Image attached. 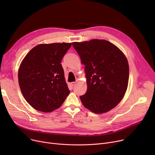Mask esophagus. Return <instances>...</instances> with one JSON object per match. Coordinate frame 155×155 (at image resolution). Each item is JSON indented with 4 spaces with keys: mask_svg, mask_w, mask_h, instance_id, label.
Returning a JSON list of instances; mask_svg holds the SVG:
<instances>
[{
    "mask_svg": "<svg viewBox=\"0 0 155 155\" xmlns=\"http://www.w3.org/2000/svg\"><path fill=\"white\" fill-rule=\"evenodd\" d=\"M77 83H78V81H76V82H73L71 83V85L72 86H75Z\"/></svg>",
    "mask_w": 155,
    "mask_h": 155,
    "instance_id": "esophagus-1",
    "label": "esophagus"
}]
</instances>
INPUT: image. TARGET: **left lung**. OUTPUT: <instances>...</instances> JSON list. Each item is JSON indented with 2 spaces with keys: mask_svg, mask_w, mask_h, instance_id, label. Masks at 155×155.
I'll use <instances>...</instances> for the list:
<instances>
[{
  "mask_svg": "<svg viewBox=\"0 0 155 155\" xmlns=\"http://www.w3.org/2000/svg\"><path fill=\"white\" fill-rule=\"evenodd\" d=\"M72 45L85 66L87 91L80 97L84 106L95 114L114 108L128 85L129 68L124 54L104 39L73 42Z\"/></svg>",
  "mask_w": 155,
  "mask_h": 155,
  "instance_id": "obj_1",
  "label": "left lung"
}]
</instances>
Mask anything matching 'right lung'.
<instances>
[{
  "label": "right lung",
  "instance_id": "obj_1",
  "mask_svg": "<svg viewBox=\"0 0 155 155\" xmlns=\"http://www.w3.org/2000/svg\"><path fill=\"white\" fill-rule=\"evenodd\" d=\"M71 43L40 44L24 57L18 81L24 99L32 107L50 112L58 109L70 94L61 61Z\"/></svg>",
  "mask_w": 155,
  "mask_h": 155
}]
</instances>
